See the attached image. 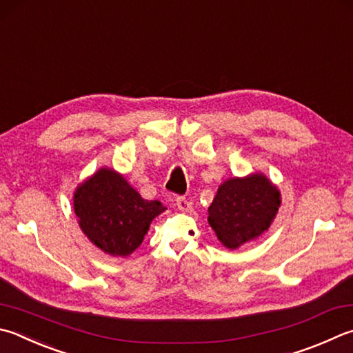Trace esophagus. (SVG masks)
<instances>
[{
    "instance_id": "34e87169",
    "label": "esophagus",
    "mask_w": 353,
    "mask_h": 353,
    "mask_svg": "<svg viewBox=\"0 0 353 353\" xmlns=\"http://www.w3.org/2000/svg\"><path fill=\"white\" fill-rule=\"evenodd\" d=\"M176 205H177V208L181 210V211H190L191 210V202H188L185 197H177L176 199Z\"/></svg>"
}]
</instances>
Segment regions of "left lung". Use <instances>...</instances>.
<instances>
[{"mask_svg": "<svg viewBox=\"0 0 353 353\" xmlns=\"http://www.w3.org/2000/svg\"><path fill=\"white\" fill-rule=\"evenodd\" d=\"M281 207L276 185L262 172L219 185L208 207V223L223 247L236 250L270 228Z\"/></svg>", "mask_w": 353, "mask_h": 353, "instance_id": "8db88e82", "label": "left lung"}]
</instances>
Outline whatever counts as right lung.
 <instances>
[{"mask_svg": "<svg viewBox=\"0 0 353 353\" xmlns=\"http://www.w3.org/2000/svg\"><path fill=\"white\" fill-rule=\"evenodd\" d=\"M166 208L146 201L112 168H100L74 193L79 225L95 247L114 258H126L148 233L154 217Z\"/></svg>", "mask_w": 353, "mask_h": 353, "instance_id": "add662e5", "label": "right lung"}]
</instances>
